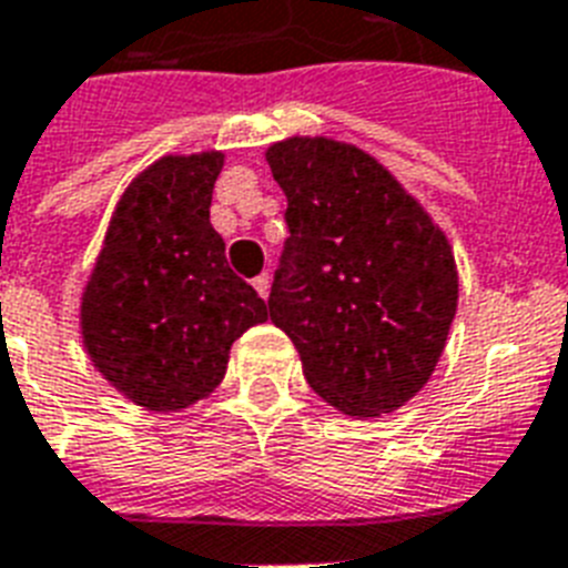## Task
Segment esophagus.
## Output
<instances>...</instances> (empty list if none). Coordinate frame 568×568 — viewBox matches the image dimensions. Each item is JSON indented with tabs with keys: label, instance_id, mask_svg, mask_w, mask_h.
<instances>
[{
	"label": "esophagus",
	"instance_id": "1",
	"mask_svg": "<svg viewBox=\"0 0 568 568\" xmlns=\"http://www.w3.org/2000/svg\"><path fill=\"white\" fill-rule=\"evenodd\" d=\"M253 288L262 294V297H268V288H271V276L268 274H260L253 280Z\"/></svg>",
	"mask_w": 568,
	"mask_h": 568
}]
</instances>
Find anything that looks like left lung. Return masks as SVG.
<instances>
[{"label":"left lung","instance_id":"8db88e82","mask_svg":"<svg viewBox=\"0 0 568 568\" xmlns=\"http://www.w3.org/2000/svg\"><path fill=\"white\" fill-rule=\"evenodd\" d=\"M288 197L271 321L292 338L317 396L353 417L408 403L435 371L458 306L449 242L356 145L268 149Z\"/></svg>","mask_w":568,"mask_h":568}]
</instances>
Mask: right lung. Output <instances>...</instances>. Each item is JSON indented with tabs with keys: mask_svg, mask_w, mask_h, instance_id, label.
I'll list each match as a JSON object with an SVG mask.
<instances>
[{
	"mask_svg": "<svg viewBox=\"0 0 568 568\" xmlns=\"http://www.w3.org/2000/svg\"><path fill=\"white\" fill-rule=\"evenodd\" d=\"M224 156H163L133 180L110 221L84 292L92 364L128 399L178 412L210 394L233 341L268 306L224 256L212 230V186Z\"/></svg>",
	"mask_w": 568,
	"mask_h": 568,
	"instance_id": "right-lung-1",
	"label": "right lung"
}]
</instances>
